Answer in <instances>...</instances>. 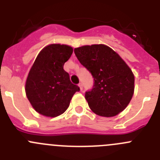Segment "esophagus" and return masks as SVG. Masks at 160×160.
Listing matches in <instances>:
<instances>
[{
  "mask_svg": "<svg viewBox=\"0 0 160 160\" xmlns=\"http://www.w3.org/2000/svg\"><path fill=\"white\" fill-rule=\"evenodd\" d=\"M78 87H79V88H80V90H82V83H79Z\"/></svg>",
  "mask_w": 160,
  "mask_h": 160,
  "instance_id": "34e87169",
  "label": "esophagus"
}]
</instances>
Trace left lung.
<instances>
[{"instance_id": "1", "label": "left lung", "mask_w": 160, "mask_h": 160, "mask_svg": "<svg viewBox=\"0 0 160 160\" xmlns=\"http://www.w3.org/2000/svg\"><path fill=\"white\" fill-rule=\"evenodd\" d=\"M74 53L94 78L93 89L85 94L90 110L102 117L125 110L134 94L135 76L123 59L103 44L75 48Z\"/></svg>"}]
</instances>
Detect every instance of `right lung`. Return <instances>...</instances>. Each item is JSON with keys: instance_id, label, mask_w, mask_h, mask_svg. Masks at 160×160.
Listing matches in <instances>:
<instances>
[{"instance_id": "add662e5", "label": "right lung", "mask_w": 160, "mask_h": 160, "mask_svg": "<svg viewBox=\"0 0 160 160\" xmlns=\"http://www.w3.org/2000/svg\"><path fill=\"white\" fill-rule=\"evenodd\" d=\"M72 53L71 46L50 44L38 53L29 70L25 94L33 109L44 116L54 118L63 114L73 94L80 90L63 69Z\"/></svg>"}]
</instances>
